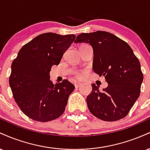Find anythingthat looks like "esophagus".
Here are the masks:
<instances>
[{
  "mask_svg": "<svg viewBox=\"0 0 150 150\" xmlns=\"http://www.w3.org/2000/svg\"><path fill=\"white\" fill-rule=\"evenodd\" d=\"M74 85H75V87H76V88H77V87H79L81 85V83L79 82H75V84H74Z\"/></svg>",
  "mask_w": 150,
  "mask_h": 150,
  "instance_id": "obj_1",
  "label": "esophagus"
}]
</instances>
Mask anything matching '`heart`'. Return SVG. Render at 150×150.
<instances>
[{
	"label": "heart",
	"instance_id": "obj_1",
	"mask_svg": "<svg viewBox=\"0 0 150 150\" xmlns=\"http://www.w3.org/2000/svg\"><path fill=\"white\" fill-rule=\"evenodd\" d=\"M82 45H83V44H82ZM75 76H76V77H77V78H80V77H81V75L79 73H75Z\"/></svg>",
	"mask_w": 150,
	"mask_h": 150
}]
</instances>
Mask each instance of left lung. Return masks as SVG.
Wrapping results in <instances>:
<instances>
[{"instance_id":"obj_1","label":"left lung","mask_w":150,"mask_h":150,"mask_svg":"<svg viewBox=\"0 0 150 150\" xmlns=\"http://www.w3.org/2000/svg\"><path fill=\"white\" fill-rule=\"evenodd\" d=\"M75 43H87L93 48V70L104 76L108 87L99 91L92 84L87 106L94 116L104 121L123 118L140 94L143 74L130 46L114 34L104 31L82 33Z\"/></svg>"}]
</instances>
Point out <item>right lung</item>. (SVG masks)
<instances>
[{
  "label": "right lung",
  "instance_id": "1",
  "mask_svg": "<svg viewBox=\"0 0 150 150\" xmlns=\"http://www.w3.org/2000/svg\"><path fill=\"white\" fill-rule=\"evenodd\" d=\"M75 39L74 34H42L22 46L12 63L9 84L13 97L31 119L50 121L65 111L75 86L68 80L53 85L49 74Z\"/></svg>",
  "mask_w": 150,
  "mask_h": 150
}]
</instances>
